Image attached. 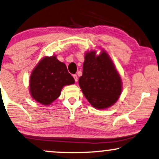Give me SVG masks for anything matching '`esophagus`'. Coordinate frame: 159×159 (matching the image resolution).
Returning <instances> with one entry per match:
<instances>
[{
  "label": "esophagus",
  "mask_w": 159,
  "mask_h": 159,
  "mask_svg": "<svg viewBox=\"0 0 159 159\" xmlns=\"http://www.w3.org/2000/svg\"><path fill=\"white\" fill-rule=\"evenodd\" d=\"M73 77H74V79H75V81L77 82V81H78V77H77V75H73Z\"/></svg>",
  "instance_id": "1"
}]
</instances>
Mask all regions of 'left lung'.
Instances as JSON below:
<instances>
[{
  "label": "left lung",
  "mask_w": 159,
  "mask_h": 159,
  "mask_svg": "<svg viewBox=\"0 0 159 159\" xmlns=\"http://www.w3.org/2000/svg\"><path fill=\"white\" fill-rule=\"evenodd\" d=\"M79 84L87 100L98 109H105L116 103L122 91L121 78L104 50L99 56L95 51L85 54Z\"/></svg>",
  "instance_id": "left-lung-1"
}]
</instances>
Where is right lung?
<instances>
[{"label": "right lung", "mask_w": 159, "mask_h": 159, "mask_svg": "<svg viewBox=\"0 0 159 159\" xmlns=\"http://www.w3.org/2000/svg\"><path fill=\"white\" fill-rule=\"evenodd\" d=\"M75 83V80L65 64L56 56L45 57L32 71L29 80L30 93L38 102L48 105L60 95L65 85Z\"/></svg>", "instance_id": "obj_1"}]
</instances>
